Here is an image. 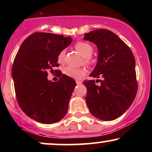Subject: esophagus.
<instances>
[{
    "instance_id": "34e87169",
    "label": "esophagus",
    "mask_w": 152,
    "mask_h": 152,
    "mask_svg": "<svg viewBox=\"0 0 152 152\" xmlns=\"http://www.w3.org/2000/svg\"><path fill=\"white\" fill-rule=\"evenodd\" d=\"M76 84H77V85H81L82 83V82L80 81H76Z\"/></svg>"
}]
</instances>
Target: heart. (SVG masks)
<instances>
[{
    "instance_id": "heart-1",
    "label": "heart",
    "mask_w": 152,
    "mask_h": 152,
    "mask_svg": "<svg viewBox=\"0 0 152 152\" xmlns=\"http://www.w3.org/2000/svg\"><path fill=\"white\" fill-rule=\"evenodd\" d=\"M75 48L80 53V55L85 58V63L86 64H90L89 58L93 53V47L91 46L89 43L84 42V41H78L75 44ZM65 53V50H63L58 53L57 59L59 64L64 63ZM64 73L69 77L81 78L86 74V70L84 68H74L71 66H67L64 69Z\"/></svg>"
}]
</instances>
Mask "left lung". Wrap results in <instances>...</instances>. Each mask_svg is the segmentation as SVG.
Wrapping results in <instances>:
<instances>
[{"label":"left lung","instance_id":"8db88e82","mask_svg":"<svg viewBox=\"0 0 152 152\" xmlns=\"http://www.w3.org/2000/svg\"><path fill=\"white\" fill-rule=\"evenodd\" d=\"M83 39L98 48L97 64L90 76L104 78L100 86L96 85L94 80L83 82L87 88V106L94 116L112 121L121 116L135 99V58L129 47L111 31H90L84 34Z\"/></svg>","mask_w":152,"mask_h":152}]
</instances>
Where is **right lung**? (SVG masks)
<instances>
[{
  "instance_id": "add662e5",
  "label": "right lung",
  "mask_w": 152,
  "mask_h": 152,
  "mask_svg": "<svg viewBox=\"0 0 152 152\" xmlns=\"http://www.w3.org/2000/svg\"><path fill=\"white\" fill-rule=\"evenodd\" d=\"M71 42V37L36 32L24 40L15 56L12 77L17 101L23 111L39 123H56L67 113L76 81L65 74L58 76V81H49L47 71L59 66L58 53Z\"/></svg>"
}]
</instances>
